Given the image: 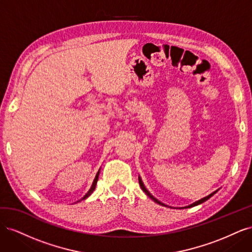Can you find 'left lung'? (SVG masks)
Segmentation results:
<instances>
[{"label":"left lung","instance_id":"obj_1","mask_svg":"<svg viewBox=\"0 0 252 252\" xmlns=\"http://www.w3.org/2000/svg\"><path fill=\"white\" fill-rule=\"evenodd\" d=\"M139 184H140V186H141V188H142V190H143V191L145 192V193H146L149 197H150V199L152 200V201H154V202H156L157 204H159V205H162V206H167V205H165V204H163L162 202H159L158 200H157L156 199V197L154 196V195H152L149 191H148V190L146 189V187H145L144 186V184H143V182H142V179L139 177ZM219 190V189H218ZM218 190H216V191L215 192H212V193H210L209 195H207V196H205V197H203V199H201V200H199V201H196V202H194L193 204H191V205H188V206H186V207H184V208H190V207H193V206H196V205H200V204H202V203H204V202H206V201H207L208 199H210V197L213 195V194H216L217 192H218Z\"/></svg>","mask_w":252,"mask_h":252}]
</instances>
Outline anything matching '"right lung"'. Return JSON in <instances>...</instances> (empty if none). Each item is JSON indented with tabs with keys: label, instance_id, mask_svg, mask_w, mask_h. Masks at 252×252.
I'll return each instance as SVG.
<instances>
[{
	"label": "right lung",
	"instance_id": "right-lung-1",
	"mask_svg": "<svg viewBox=\"0 0 252 252\" xmlns=\"http://www.w3.org/2000/svg\"><path fill=\"white\" fill-rule=\"evenodd\" d=\"M98 175H100V170H98L97 171V173H96V175H95V178H94V183H93V185H91V187H90V189L88 190V192L85 194V195H84L83 197H82V200H85L86 199V197H88L91 193H93L94 192V190L95 189V185H96V183H97V180H98ZM81 200V201H82Z\"/></svg>",
	"mask_w": 252,
	"mask_h": 252
}]
</instances>
